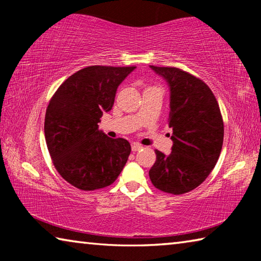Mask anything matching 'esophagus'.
Returning a JSON list of instances; mask_svg holds the SVG:
<instances>
[{"instance_id": "esophagus-1", "label": "esophagus", "mask_w": 261, "mask_h": 261, "mask_svg": "<svg viewBox=\"0 0 261 261\" xmlns=\"http://www.w3.org/2000/svg\"><path fill=\"white\" fill-rule=\"evenodd\" d=\"M132 152H137V151H139V149H141L143 148V146H141V145H139V144H132Z\"/></svg>"}]
</instances>
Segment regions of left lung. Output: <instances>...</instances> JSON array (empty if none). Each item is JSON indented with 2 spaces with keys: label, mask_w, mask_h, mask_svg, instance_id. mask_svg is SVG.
Here are the masks:
<instances>
[{
  "label": "left lung",
  "mask_w": 261,
  "mask_h": 261,
  "mask_svg": "<svg viewBox=\"0 0 261 261\" xmlns=\"http://www.w3.org/2000/svg\"><path fill=\"white\" fill-rule=\"evenodd\" d=\"M169 87L171 153L155 151L149 178L163 192L183 194L204 182L219 160L223 121L213 92L206 84L177 68L154 67Z\"/></svg>",
  "instance_id": "8db88e82"
}]
</instances>
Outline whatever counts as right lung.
<instances>
[{
    "label": "right lung",
    "mask_w": 261,
    "mask_h": 261,
    "mask_svg": "<svg viewBox=\"0 0 261 261\" xmlns=\"http://www.w3.org/2000/svg\"><path fill=\"white\" fill-rule=\"evenodd\" d=\"M136 67H92L70 76L47 107L45 138L53 163L67 182L85 191L113 184L124 168L131 146L99 130L112 110L117 87Z\"/></svg>",
    "instance_id": "1"
}]
</instances>
